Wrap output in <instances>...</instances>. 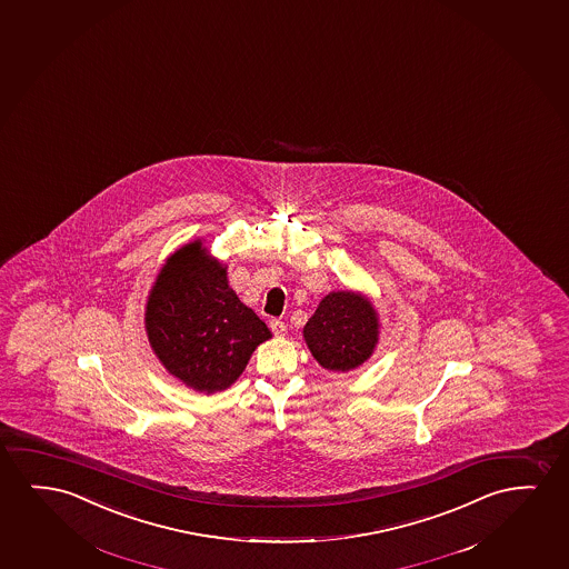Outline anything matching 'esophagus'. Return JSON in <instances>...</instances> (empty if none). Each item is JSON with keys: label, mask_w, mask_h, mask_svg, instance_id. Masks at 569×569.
Wrapping results in <instances>:
<instances>
[{"label": "esophagus", "mask_w": 569, "mask_h": 569, "mask_svg": "<svg viewBox=\"0 0 569 569\" xmlns=\"http://www.w3.org/2000/svg\"><path fill=\"white\" fill-rule=\"evenodd\" d=\"M270 328H272L273 336H283L288 332V325L280 319L270 320Z\"/></svg>", "instance_id": "1"}]
</instances>
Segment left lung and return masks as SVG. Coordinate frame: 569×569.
I'll list each match as a JSON object with an SVG mask.
<instances>
[{
  "label": "left lung",
  "mask_w": 569,
  "mask_h": 569,
  "mask_svg": "<svg viewBox=\"0 0 569 569\" xmlns=\"http://www.w3.org/2000/svg\"><path fill=\"white\" fill-rule=\"evenodd\" d=\"M377 315L353 291L330 293L305 325V340L315 359L330 371L361 366L377 343Z\"/></svg>",
  "instance_id": "8db88e82"
}]
</instances>
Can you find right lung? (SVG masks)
I'll return each instance as SVG.
<instances>
[{
	"label": "right lung",
	"instance_id": "1",
	"mask_svg": "<svg viewBox=\"0 0 569 569\" xmlns=\"http://www.w3.org/2000/svg\"><path fill=\"white\" fill-rule=\"evenodd\" d=\"M149 342L169 373L202 392L223 390L272 332L227 286L226 268L200 242L177 250L146 311Z\"/></svg>",
	"mask_w": 569,
	"mask_h": 569
}]
</instances>
